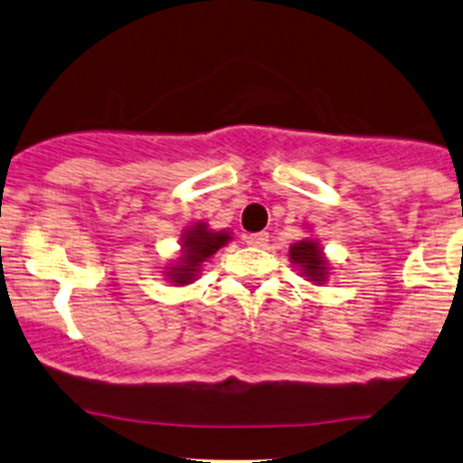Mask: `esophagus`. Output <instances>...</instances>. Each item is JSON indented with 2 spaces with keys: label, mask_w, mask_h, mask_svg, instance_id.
<instances>
[{
  "label": "esophagus",
  "mask_w": 463,
  "mask_h": 463,
  "mask_svg": "<svg viewBox=\"0 0 463 463\" xmlns=\"http://www.w3.org/2000/svg\"><path fill=\"white\" fill-rule=\"evenodd\" d=\"M268 241H269L268 232H250V235H246V243H248V246L263 248V246H268Z\"/></svg>",
  "instance_id": "34e87169"
}]
</instances>
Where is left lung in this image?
Here are the masks:
<instances>
[{"label":"left lung","instance_id":"left-lung-1","mask_svg":"<svg viewBox=\"0 0 463 463\" xmlns=\"http://www.w3.org/2000/svg\"><path fill=\"white\" fill-rule=\"evenodd\" d=\"M289 257L309 280H316V283H324L326 280V259H324L322 248L316 241L305 239V241L294 243L289 248Z\"/></svg>","mask_w":463,"mask_h":463}]
</instances>
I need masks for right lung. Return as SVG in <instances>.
<instances>
[{"instance_id":"add662e5","label":"right lung","mask_w":463,"mask_h":463,"mask_svg":"<svg viewBox=\"0 0 463 463\" xmlns=\"http://www.w3.org/2000/svg\"><path fill=\"white\" fill-rule=\"evenodd\" d=\"M231 241V235L224 231L213 232L204 222H198L184 232L183 237V257L176 265L167 268V276L174 285L194 283L200 272V265L220 250L224 243Z\"/></svg>"}]
</instances>
